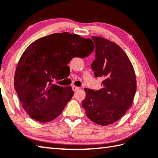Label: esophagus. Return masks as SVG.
<instances>
[{
    "mask_svg": "<svg viewBox=\"0 0 158 158\" xmlns=\"http://www.w3.org/2000/svg\"><path fill=\"white\" fill-rule=\"evenodd\" d=\"M72 88H73V89L74 91H77V90H78V89H79V87H77V86H75V85H73Z\"/></svg>",
    "mask_w": 158,
    "mask_h": 158,
    "instance_id": "esophagus-1",
    "label": "esophagus"
}]
</instances>
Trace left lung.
Masks as SVG:
<instances>
[{"label":"left lung","instance_id":"1","mask_svg":"<svg viewBox=\"0 0 158 158\" xmlns=\"http://www.w3.org/2000/svg\"><path fill=\"white\" fill-rule=\"evenodd\" d=\"M96 48L92 64L96 77H103V88H88L82 107L92 122L102 126L119 120L133 103L136 92L135 74L127 55L116 43L92 36Z\"/></svg>","mask_w":158,"mask_h":158}]
</instances>
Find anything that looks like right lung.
Masks as SVG:
<instances>
[{
    "instance_id": "add662e5",
    "label": "right lung",
    "mask_w": 158,
    "mask_h": 158,
    "mask_svg": "<svg viewBox=\"0 0 158 158\" xmlns=\"http://www.w3.org/2000/svg\"><path fill=\"white\" fill-rule=\"evenodd\" d=\"M90 39L68 32L36 40L22 55L14 75V88L22 106L31 118L48 123L56 118L73 96L71 86L52 83L73 57L94 51Z\"/></svg>"
}]
</instances>
